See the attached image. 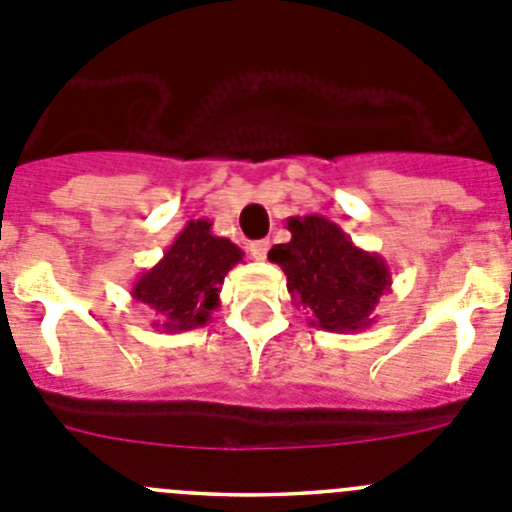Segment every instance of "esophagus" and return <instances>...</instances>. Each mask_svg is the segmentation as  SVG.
I'll list each match as a JSON object with an SVG mask.
<instances>
[{"label":"esophagus","mask_w":512,"mask_h":512,"mask_svg":"<svg viewBox=\"0 0 512 512\" xmlns=\"http://www.w3.org/2000/svg\"><path fill=\"white\" fill-rule=\"evenodd\" d=\"M247 250H250V255L255 257V260H265L267 257V250H270V240H255V242H250V247H247Z\"/></svg>","instance_id":"34e87169"}]
</instances>
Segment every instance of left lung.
<instances>
[{
    "instance_id": "8db88e82",
    "label": "left lung",
    "mask_w": 512,
    "mask_h": 512,
    "mask_svg": "<svg viewBox=\"0 0 512 512\" xmlns=\"http://www.w3.org/2000/svg\"><path fill=\"white\" fill-rule=\"evenodd\" d=\"M290 240L270 250L287 275V292L307 322L327 332H357L375 322L393 275L377 252H365L322 215L287 217Z\"/></svg>"
}]
</instances>
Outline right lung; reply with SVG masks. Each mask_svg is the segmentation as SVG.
Segmentation results:
<instances>
[{
    "instance_id": "1",
    "label": "right lung",
    "mask_w": 512,
    "mask_h": 512,
    "mask_svg": "<svg viewBox=\"0 0 512 512\" xmlns=\"http://www.w3.org/2000/svg\"><path fill=\"white\" fill-rule=\"evenodd\" d=\"M242 255L235 242L212 235L210 220H190L162 260L137 277L132 297L150 307L160 330H195L220 307L222 282Z\"/></svg>"
}]
</instances>
